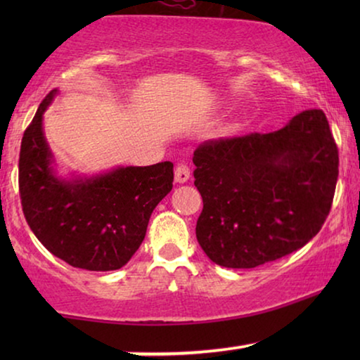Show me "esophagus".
<instances>
[{
	"label": "esophagus",
	"instance_id": "1",
	"mask_svg": "<svg viewBox=\"0 0 360 360\" xmlns=\"http://www.w3.org/2000/svg\"><path fill=\"white\" fill-rule=\"evenodd\" d=\"M190 179V167L186 164H179L175 167V181L176 184H185Z\"/></svg>",
	"mask_w": 360,
	"mask_h": 360
}]
</instances>
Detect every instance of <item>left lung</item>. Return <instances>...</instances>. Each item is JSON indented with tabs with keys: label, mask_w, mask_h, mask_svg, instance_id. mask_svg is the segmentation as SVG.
Segmentation results:
<instances>
[{
	"label": "left lung",
	"mask_w": 360,
	"mask_h": 360,
	"mask_svg": "<svg viewBox=\"0 0 360 360\" xmlns=\"http://www.w3.org/2000/svg\"><path fill=\"white\" fill-rule=\"evenodd\" d=\"M193 164L203 198L196 239L228 269H254L309 243L328 218L339 174L321 110L267 134L205 142Z\"/></svg>",
	"instance_id": "1"
}]
</instances>
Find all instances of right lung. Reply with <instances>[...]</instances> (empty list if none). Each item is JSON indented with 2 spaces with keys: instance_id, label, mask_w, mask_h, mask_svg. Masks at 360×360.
Segmentation results:
<instances>
[{
  "instance_id": "1",
  "label": "right lung",
  "mask_w": 360,
  "mask_h": 360,
  "mask_svg": "<svg viewBox=\"0 0 360 360\" xmlns=\"http://www.w3.org/2000/svg\"><path fill=\"white\" fill-rule=\"evenodd\" d=\"M57 93L52 90L39 105L22 136L19 193L24 216L44 248L72 267L117 270L139 249L152 211L170 193L174 164L58 175L44 134V112Z\"/></svg>"
}]
</instances>
